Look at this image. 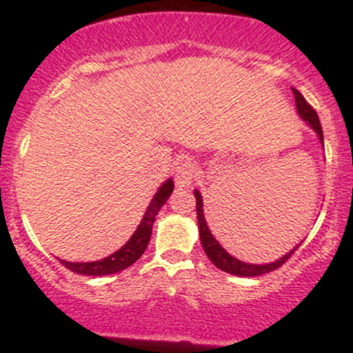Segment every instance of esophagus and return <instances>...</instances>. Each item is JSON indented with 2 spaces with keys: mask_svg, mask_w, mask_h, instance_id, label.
<instances>
[{
  "mask_svg": "<svg viewBox=\"0 0 353 353\" xmlns=\"http://www.w3.org/2000/svg\"><path fill=\"white\" fill-rule=\"evenodd\" d=\"M194 163L190 157H181L176 167V184L179 188L190 186L194 177Z\"/></svg>",
  "mask_w": 353,
  "mask_h": 353,
  "instance_id": "esophagus-1",
  "label": "esophagus"
}]
</instances>
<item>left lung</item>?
<instances>
[{
	"instance_id": "8db88e82",
	"label": "left lung",
	"mask_w": 353,
	"mask_h": 353,
	"mask_svg": "<svg viewBox=\"0 0 353 353\" xmlns=\"http://www.w3.org/2000/svg\"><path fill=\"white\" fill-rule=\"evenodd\" d=\"M292 92H294L295 108H297L299 116H301L305 123H309V126H311L312 130L318 133L319 141L323 143V128H321V123H319L318 112H316V110L307 104V101H305L304 95H302L301 92L295 90V88H292ZM194 196H196V215H198L199 239H201V245H203V249H205V252H206V256H208L210 261H212L216 268L222 270V272H227V273H230V275H236V276L265 275V273H270V272H273V270L280 268V266H282L283 263H285L287 259L294 254L295 249L301 245V244L295 245V248L292 249V251H288L285 256H282L280 259H276L275 263H268V265H249V263H244V261H241V259H236L234 256H230L229 252L222 248V245L216 243L215 237L212 236L208 225H206L205 213H203L201 194H199L198 191H194Z\"/></svg>"
}]
</instances>
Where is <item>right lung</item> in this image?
I'll return each mask as SVG.
<instances>
[{
  "instance_id": "obj_1",
  "label": "right lung",
  "mask_w": 353,
  "mask_h": 353,
  "mask_svg": "<svg viewBox=\"0 0 353 353\" xmlns=\"http://www.w3.org/2000/svg\"><path fill=\"white\" fill-rule=\"evenodd\" d=\"M172 191H174L172 179H167L165 183L160 186V190L155 193V196L150 201V206L147 208V212H145L143 220L140 222L138 229L134 230L131 239L128 241L119 251H116L114 254L108 256V258L101 259V261L70 263V261H65V259H61V265L66 266V268L71 270L73 273H78V275H88V276L110 275V273H117L121 272V270L131 266L141 254H143L148 243H150L152 227H154L157 213H159V210L162 208L163 203L169 199Z\"/></svg>"
}]
</instances>
